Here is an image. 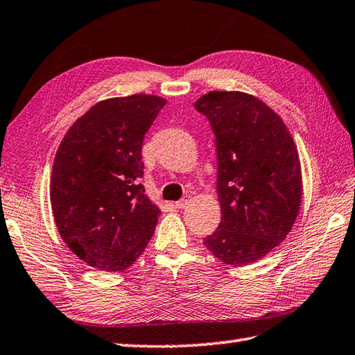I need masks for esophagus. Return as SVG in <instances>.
<instances>
[{"label": "esophagus", "instance_id": "esophagus-1", "mask_svg": "<svg viewBox=\"0 0 355 355\" xmlns=\"http://www.w3.org/2000/svg\"><path fill=\"white\" fill-rule=\"evenodd\" d=\"M188 202H189V198L188 197H184L182 200H179V202H176L175 203V206L178 207V209H182V207H185L187 205H188Z\"/></svg>", "mask_w": 355, "mask_h": 355}]
</instances>
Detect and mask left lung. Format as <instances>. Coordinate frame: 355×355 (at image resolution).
I'll return each mask as SVG.
<instances>
[{
  "mask_svg": "<svg viewBox=\"0 0 355 355\" xmlns=\"http://www.w3.org/2000/svg\"><path fill=\"white\" fill-rule=\"evenodd\" d=\"M194 107L209 119L217 144L221 221L205 247L226 265L261 261L295 223L302 175L282 117L244 92H207Z\"/></svg>",
  "mask_w": 355,
  "mask_h": 355,
  "instance_id": "obj_1",
  "label": "left lung"
}]
</instances>
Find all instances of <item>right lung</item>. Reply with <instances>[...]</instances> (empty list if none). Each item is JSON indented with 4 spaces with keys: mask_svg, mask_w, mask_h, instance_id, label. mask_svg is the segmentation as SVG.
I'll list each match as a JSON object with an SVG mask.
<instances>
[{
    "mask_svg": "<svg viewBox=\"0 0 355 355\" xmlns=\"http://www.w3.org/2000/svg\"><path fill=\"white\" fill-rule=\"evenodd\" d=\"M167 101L155 94L103 99L63 137L51 175L60 236L89 266L120 272L148 247L161 215L140 184L146 132Z\"/></svg>",
    "mask_w": 355,
    "mask_h": 355,
    "instance_id": "right-lung-1",
    "label": "right lung"
}]
</instances>
